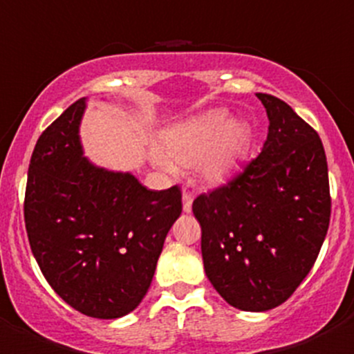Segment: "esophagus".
<instances>
[{
	"label": "esophagus",
	"mask_w": 354,
	"mask_h": 354,
	"mask_svg": "<svg viewBox=\"0 0 354 354\" xmlns=\"http://www.w3.org/2000/svg\"><path fill=\"white\" fill-rule=\"evenodd\" d=\"M192 205H193V193L192 192H183V209L184 212H189L192 211Z\"/></svg>",
	"instance_id": "34e87169"
}]
</instances>
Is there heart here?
I'll return each mask as SVG.
<instances>
[{"label":"heart","instance_id":"heart-1","mask_svg":"<svg viewBox=\"0 0 354 354\" xmlns=\"http://www.w3.org/2000/svg\"><path fill=\"white\" fill-rule=\"evenodd\" d=\"M248 143L246 124L232 122L227 109H209L168 127L161 150H152V161L167 171L198 167L207 183H223L239 167Z\"/></svg>","mask_w":354,"mask_h":354}]
</instances>
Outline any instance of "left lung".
Returning <instances> with one entry per match:
<instances>
[{
    "label": "left lung",
    "mask_w": 354,
    "mask_h": 354,
    "mask_svg": "<svg viewBox=\"0 0 354 354\" xmlns=\"http://www.w3.org/2000/svg\"><path fill=\"white\" fill-rule=\"evenodd\" d=\"M270 118L262 152L223 186L198 195L205 274L228 305H282L312 270L331 214L324 147L287 102L257 93Z\"/></svg>",
    "instance_id": "1"
}]
</instances>
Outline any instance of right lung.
<instances>
[{"label":"right lung","mask_w":354,"mask_h":354,"mask_svg":"<svg viewBox=\"0 0 354 354\" xmlns=\"http://www.w3.org/2000/svg\"><path fill=\"white\" fill-rule=\"evenodd\" d=\"M83 111L84 97L37 140L24 223L55 292L81 314L117 319L149 290L183 193L179 186L152 192L134 175L93 167L80 142Z\"/></svg>","instance_id":"right-lung-1"}]
</instances>
